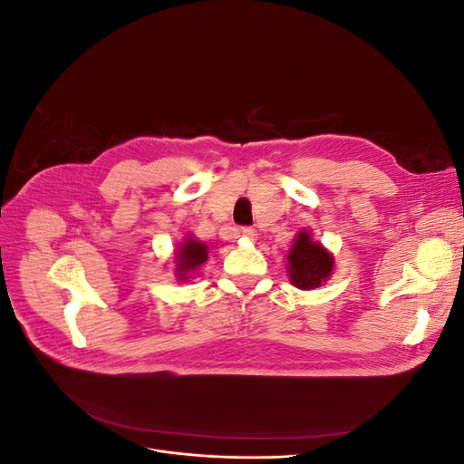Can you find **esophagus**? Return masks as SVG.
Returning a JSON list of instances; mask_svg holds the SVG:
<instances>
[{
  "instance_id": "esophagus-1",
  "label": "esophagus",
  "mask_w": 464,
  "mask_h": 464,
  "mask_svg": "<svg viewBox=\"0 0 464 464\" xmlns=\"http://www.w3.org/2000/svg\"><path fill=\"white\" fill-rule=\"evenodd\" d=\"M240 234H242L244 237H251V240H254V237H257V230H256V228H251V227H244V228H240Z\"/></svg>"
}]
</instances>
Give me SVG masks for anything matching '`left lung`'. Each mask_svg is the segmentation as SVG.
Returning a JSON list of instances; mask_svg holds the SVG:
<instances>
[{"label": "left lung", "instance_id": "obj_1", "mask_svg": "<svg viewBox=\"0 0 464 464\" xmlns=\"http://www.w3.org/2000/svg\"><path fill=\"white\" fill-rule=\"evenodd\" d=\"M288 271L294 286L312 290L325 283L333 271V256L312 240L307 232H300L288 254Z\"/></svg>", "mask_w": 464, "mask_h": 464}]
</instances>
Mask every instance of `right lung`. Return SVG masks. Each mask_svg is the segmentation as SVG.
I'll return each mask as SVG.
<instances>
[{"label": "right lung", "mask_w": 464, "mask_h": 464, "mask_svg": "<svg viewBox=\"0 0 464 464\" xmlns=\"http://www.w3.org/2000/svg\"><path fill=\"white\" fill-rule=\"evenodd\" d=\"M207 261V246L193 240V237H189V240L181 246V249L178 251V275L179 278L184 280L186 275L193 269H198V266L201 263Z\"/></svg>", "instance_id": "add662e5"}]
</instances>
